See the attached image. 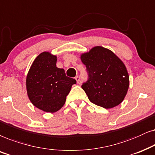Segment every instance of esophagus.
<instances>
[{
    "label": "esophagus",
    "mask_w": 155,
    "mask_h": 155,
    "mask_svg": "<svg viewBox=\"0 0 155 155\" xmlns=\"http://www.w3.org/2000/svg\"><path fill=\"white\" fill-rule=\"evenodd\" d=\"M75 79L76 80V82H77L78 84L80 83V76H76L75 77Z\"/></svg>",
    "instance_id": "obj_1"
}]
</instances>
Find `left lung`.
<instances>
[{
    "label": "left lung",
    "mask_w": 155,
    "mask_h": 155,
    "mask_svg": "<svg viewBox=\"0 0 155 155\" xmlns=\"http://www.w3.org/2000/svg\"><path fill=\"white\" fill-rule=\"evenodd\" d=\"M88 80L81 85L89 101L104 108L117 106L129 88V76L122 61L112 51L95 47L81 56Z\"/></svg>",
    "instance_id": "left-lung-1"
}]
</instances>
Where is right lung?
Segmentation results:
<instances>
[{
    "mask_svg": "<svg viewBox=\"0 0 155 155\" xmlns=\"http://www.w3.org/2000/svg\"><path fill=\"white\" fill-rule=\"evenodd\" d=\"M57 57L50 53L39 54L27 76L29 99L37 108L45 112L59 110L65 104L67 95L76 81L66 76L64 70L57 68Z\"/></svg>",
    "mask_w": 155,
    "mask_h": 155,
    "instance_id": "right-lung-1",
    "label": "right lung"
}]
</instances>
